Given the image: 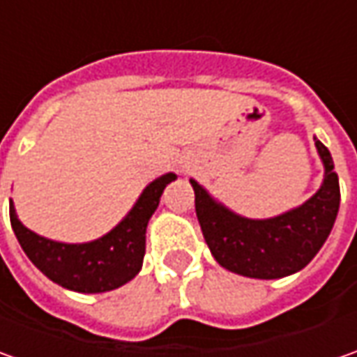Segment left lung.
<instances>
[{"mask_svg":"<svg viewBox=\"0 0 357 357\" xmlns=\"http://www.w3.org/2000/svg\"><path fill=\"white\" fill-rule=\"evenodd\" d=\"M316 149L324 162L320 190L302 206L274 218L252 220L234 214L190 178L202 236L220 266L240 276L274 280L302 270L318 254L336 222L340 183L330 151L320 141Z\"/></svg>","mask_w":357,"mask_h":357,"instance_id":"obj_1","label":"left lung"}]
</instances>
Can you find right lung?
I'll return each instance as SVG.
<instances>
[{"label": "right lung", "mask_w": 357, "mask_h": 357, "mask_svg": "<svg viewBox=\"0 0 357 357\" xmlns=\"http://www.w3.org/2000/svg\"><path fill=\"white\" fill-rule=\"evenodd\" d=\"M174 178V172H167L153 181L117 227L93 242L65 244L39 236L21 225L13 202H9L11 227L23 252L49 280L73 292H109L139 274L149 218L157 211L165 186Z\"/></svg>", "instance_id": "1"}]
</instances>
